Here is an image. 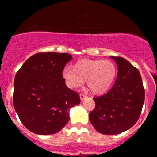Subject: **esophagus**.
Instances as JSON below:
<instances>
[{
	"label": "esophagus",
	"instance_id": "34e87169",
	"mask_svg": "<svg viewBox=\"0 0 157 157\" xmlns=\"http://www.w3.org/2000/svg\"><path fill=\"white\" fill-rule=\"evenodd\" d=\"M80 98L81 101H82V100H84L85 99L87 98V95H85V94H80Z\"/></svg>",
	"mask_w": 157,
	"mask_h": 157
}]
</instances>
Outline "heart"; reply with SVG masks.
Segmentation results:
<instances>
[{
    "instance_id": "1",
    "label": "heart",
    "mask_w": 157,
    "mask_h": 157,
    "mask_svg": "<svg viewBox=\"0 0 157 157\" xmlns=\"http://www.w3.org/2000/svg\"><path fill=\"white\" fill-rule=\"evenodd\" d=\"M62 76L71 89L80 87L86 80L90 91L94 94H102L111 87L117 76L114 63L108 60L82 59L77 61L74 68L66 66Z\"/></svg>"
}]
</instances>
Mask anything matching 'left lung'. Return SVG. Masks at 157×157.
<instances>
[{
  "mask_svg": "<svg viewBox=\"0 0 157 157\" xmlns=\"http://www.w3.org/2000/svg\"><path fill=\"white\" fill-rule=\"evenodd\" d=\"M118 68L117 77L110 91L96 97L95 109L89 120L100 134L113 135L130 129L137 122L145 100V90L140 71L130 62L111 56Z\"/></svg>",
  "mask_w": 157,
  "mask_h": 157,
  "instance_id": "1",
  "label": "left lung"
}]
</instances>
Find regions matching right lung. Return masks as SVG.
Instances as JSON below:
<instances>
[{"instance_id": "obj_1", "label": "right lung", "mask_w": 157, "mask_h": 157, "mask_svg": "<svg viewBox=\"0 0 157 157\" xmlns=\"http://www.w3.org/2000/svg\"><path fill=\"white\" fill-rule=\"evenodd\" d=\"M72 59L68 53H37L16 74L13 104L23 125L40 135L59 132L69 120V111L80 95L68 89L62 71Z\"/></svg>"}]
</instances>
